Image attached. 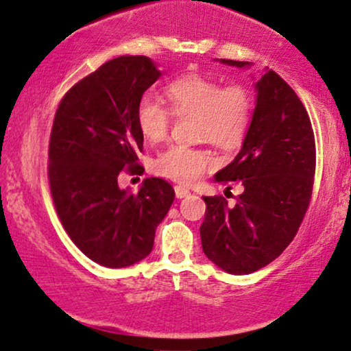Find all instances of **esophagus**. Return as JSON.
Instances as JSON below:
<instances>
[{
  "label": "esophagus",
  "mask_w": 351,
  "mask_h": 351,
  "mask_svg": "<svg viewBox=\"0 0 351 351\" xmlns=\"http://www.w3.org/2000/svg\"><path fill=\"white\" fill-rule=\"evenodd\" d=\"M189 194H191V192H189V189H187V187H184V186H175L176 199H184V197H187Z\"/></svg>",
  "instance_id": "1"
}]
</instances>
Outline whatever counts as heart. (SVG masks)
<instances>
[{"instance_id":"b5f03b06","label":"heart","mask_w":351,"mask_h":351,"mask_svg":"<svg viewBox=\"0 0 351 351\" xmlns=\"http://www.w3.org/2000/svg\"><path fill=\"white\" fill-rule=\"evenodd\" d=\"M165 97L176 116L195 114L197 133L221 147L239 145L250 124L253 97L241 84L223 86L218 79L186 75L165 87ZM171 112L165 105L145 95L136 105V125L146 141L160 143L169 135ZM213 164L204 147L171 145L154 160V171L170 180L192 182Z\"/></svg>"}]
</instances>
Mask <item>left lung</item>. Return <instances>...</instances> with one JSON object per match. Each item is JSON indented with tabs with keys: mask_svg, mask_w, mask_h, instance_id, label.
I'll return each mask as SVG.
<instances>
[{
	"mask_svg": "<svg viewBox=\"0 0 351 351\" xmlns=\"http://www.w3.org/2000/svg\"><path fill=\"white\" fill-rule=\"evenodd\" d=\"M254 90L256 106L241 149L215 175L216 182H239L243 194L232 206L223 197H204L200 226L206 258L234 275L259 270L283 253L308 208L315 176V138L302 101L272 70L254 82Z\"/></svg>",
	"mask_w": 351,
	"mask_h": 351,
	"instance_id": "1",
	"label": "left lung"
}]
</instances>
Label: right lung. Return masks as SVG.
<instances>
[{"label": "right lung", "instance_id": "add662e5", "mask_svg": "<svg viewBox=\"0 0 351 351\" xmlns=\"http://www.w3.org/2000/svg\"><path fill=\"white\" fill-rule=\"evenodd\" d=\"M160 76L149 57L112 58L63 97L53 119L49 182L57 213L73 243L110 269L151 253L175 200L173 187L160 178H146L138 192L117 184L122 170L143 171L136 105Z\"/></svg>", "mask_w": 351, "mask_h": 351}]
</instances>
